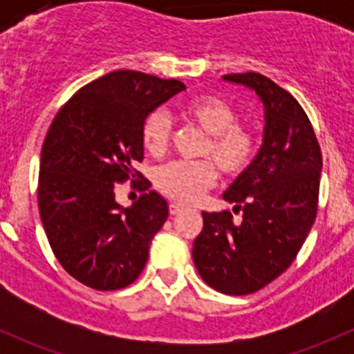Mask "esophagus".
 Segmentation results:
<instances>
[{
    "instance_id": "esophagus-1",
    "label": "esophagus",
    "mask_w": 354,
    "mask_h": 354,
    "mask_svg": "<svg viewBox=\"0 0 354 354\" xmlns=\"http://www.w3.org/2000/svg\"><path fill=\"white\" fill-rule=\"evenodd\" d=\"M181 210H183V205H180V203H176V202L169 203V214H171V216H176V214H180Z\"/></svg>"
}]
</instances>
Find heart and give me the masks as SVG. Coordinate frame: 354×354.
I'll list each match as a JSON object with an SVG mask.
<instances>
[{
	"label": "heart",
	"mask_w": 354,
	"mask_h": 354,
	"mask_svg": "<svg viewBox=\"0 0 354 354\" xmlns=\"http://www.w3.org/2000/svg\"><path fill=\"white\" fill-rule=\"evenodd\" d=\"M180 113L202 133L209 135L202 156L209 157L226 178L241 176L257 154V131L238 124L236 111L216 95H197L188 99ZM173 127L164 111L156 109L142 124V144L151 156L160 157L167 151ZM209 160L171 162L156 173L157 190L167 198L194 203L216 183V167Z\"/></svg>",
	"instance_id": "1"
}]
</instances>
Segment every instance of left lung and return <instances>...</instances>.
<instances>
[{
	"mask_svg": "<svg viewBox=\"0 0 354 354\" xmlns=\"http://www.w3.org/2000/svg\"><path fill=\"white\" fill-rule=\"evenodd\" d=\"M252 88L263 104V140L248 169L223 198L230 210L202 212L194 262L203 283L224 295L255 292L292 263L305 243L319 203L322 154L299 102L260 73L224 75Z\"/></svg>",
	"mask_w": 354,
	"mask_h": 354,
	"instance_id": "1",
	"label": "left lung"
}]
</instances>
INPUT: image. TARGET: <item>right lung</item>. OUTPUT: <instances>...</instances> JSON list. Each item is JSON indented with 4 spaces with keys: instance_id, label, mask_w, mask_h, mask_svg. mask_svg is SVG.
<instances>
[{
    "instance_id": "1",
    "label": "right lung",
    "mask_w": 354,
    "mask_h": 354,
    "mask_svg": "<svg viewBox=\"0 0 354 354\" xmlns=\"http://www.w3.org/2000/svg\"><path fill=\"white\" fill-rule=\"evenodd\" d=\"M133 70H116L84 85L58 111L42 145L39 212L63 269L99 291L127 288L144 270L149 246L169 207L151 181L130 207L116 202V183L140 176L142 124L147 114L185 91Z\"/></svg>"
}]
</instances>
